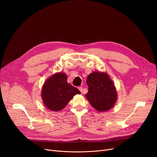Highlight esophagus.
<instances>
[{
	"mask_svg": "<svg viewBox=\"0 0 157 157\" xmlns=\"http://www.w3.org/2000/svg\"><path fill=\"white\" fill-rule=\"evenodd\" d=\"M78 89H79V91H80L81 93H83V87L79 86V87L78 88Z\"/></svg>",
	"mask_w": 157,
	"mask_h": 157,
	"instance_id": "obj_1",
	"label": "esophagus"
}]
</instances>
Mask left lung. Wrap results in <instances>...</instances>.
<instances>
[{"label": "left lung", "instance_id": "left-lung-1", "mask_svg": "<svg viewBox=\"0 0 157 157\" xmlns=\"http://www.w3.org/2000/svg\"><path fill=\"white\" fill-rule=\"evenodd\" d=\"M86 84L88 92L85 97L94 109L98 112H105L113 108L117 101L118 94L108 73L95 71L90 74Z\"/></svg>", "mask_w": 157, "mask_h": 157}]
</instances>
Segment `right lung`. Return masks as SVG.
Masks as SVG:
<instances>
[{
    "label": "right lung",
    "instance_id": "right-lung-1",
    "mask_svg": "<svg viewBox=\"0 0 157 157\" xmlns=\"http://www.w3.org/2000/svg\"><path fill=\"white\" fill-rule=\"evenodd\" d=\"M79 90L67 83L65 73L56 72L49 77L42 87L41 97L44 105L52 111L63 109Z\"/></svg>",
    "mask_w": 157,
    "mask_h": 157
}]
</instances>
